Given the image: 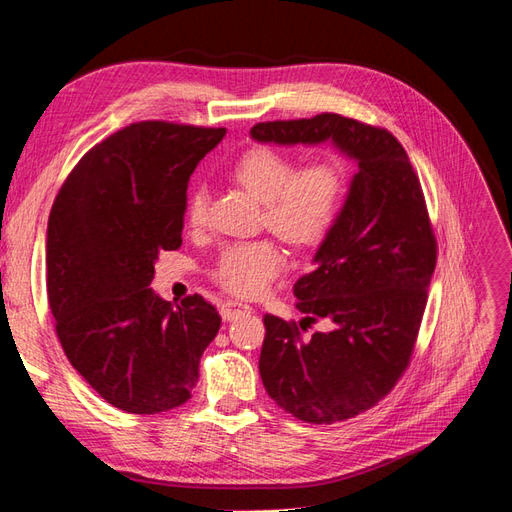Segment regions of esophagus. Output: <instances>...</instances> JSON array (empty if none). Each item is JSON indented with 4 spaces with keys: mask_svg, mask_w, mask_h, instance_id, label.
<instances>
[{
    "mask_svg": "<svg viewBox=\"0 0 512 512\" xmlns=\"http://www.w3.org/2000/svg\"><path fill=\"white\" fill-rule=\"evenodd\" d=\"M244 313H251V307L244 305V303H235V300H227V303L220 305V316L222 320H235L244 316Z\"/></svg>",
    "mask_w": 512,
    "mask_h": 512,
    "instance_id": "esophagus-1",
    "label": "esophagus"
}]
</instances>
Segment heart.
<instances>
[{
	"label": "heart",
	"instance_id": "1",
	"mask_svg": "<svg viewBox=\"0 0 512 512\" xmlns=\"http://www.w3.org/2000/svg\"><path fill=\"white\" fill-rule=\"evenodd\" d=\"M233 175L264 203L268 229L294 246L320 244L342 212L346 168L337 157H320L298 168L292 157L259 147L240 157ZM207 207V186L194 183L186 207L192 227L207 220ZM283 266L285 257L277 244L255 240L222 248L212 274L222 290L251 298L264 292Z\"/></svg>",
	"mask_w": 512,
	"mask_h": 512
}]
</instances>
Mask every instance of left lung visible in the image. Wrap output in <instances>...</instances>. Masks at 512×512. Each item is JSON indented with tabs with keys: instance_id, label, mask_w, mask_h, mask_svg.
<instances>
[{
	"instance_id": "8db88e82",
	"label": "left lung",
	"mask_w": 512,
	"mask_h": 512,
	"mask_svg": "<svg viewBox=\"0 0 512 512\" xmlns=\"http://www.w3.org/2000/svg\"><path fill=\"white\" fill-rule=\"evenodd\" d=\"M257 142L333 147L357 164L335 225L294 283L296 322L266 313L259 374L283 411L309 424L355 417L385 398L409 365L437 264L422 186L387 129L324 112L259 123ZM316 319L326 332L300 336Z\"/></svg>"
}]
</instances>
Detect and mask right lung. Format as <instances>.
<instances>
[{
  "label": "right lung",
  "instance_id": "obj_1",
  "mask_svg": "<svg viewBox=\"0 0 512 512\" xmlns=\"http://www.w3.org/2000/svg\"><path fill=\"white\" fill-rule=\"evenodd\" d=\"M225 134L131 123L77 162L51 207L45 279L58 339L84 381L125 413L186 402L220 329L203 296L173 305L149 285L157 255L181 246L190 175Z\"/></svg>",
  "mask_w": 512,
  "mask_h": 512
}]
</instances>
